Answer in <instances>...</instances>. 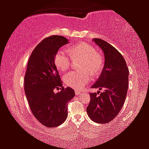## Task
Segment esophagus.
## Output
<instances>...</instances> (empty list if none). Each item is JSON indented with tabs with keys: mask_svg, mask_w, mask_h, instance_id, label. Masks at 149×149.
<instances>
[{
	"mask_svg": "<svg viewBox=\"0 0 149 149\" xmlns=\"http://www.w3.org/2000/svg\"><path fill=\"white\" fill-rule=\"evenodd\" d=\"M81 92H79V91H77V90H75V94H76V95L81 94Z\"/></svg>",
	"mask_w": 149,
	"mask_h": 149,
	"instance_id": "esophagus-1",
	"label": "esophagus"
}]
</instances>
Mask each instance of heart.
<instances>
[{
	"instance_id": "1",
	"label": "heart",
	"mask_w": 149,
	"mask_h": 149,
	"mask_svg": "<svg viewBox=\"0 0 149 149\" xmlns=\"http://www.w3.org/2000/svg\"><path fill=\"white\" fill-rule=\"evenodd\" d=\"M70 53L74 59H84L81 69L85 72L73 71L68 73L63 76V81L68 86L80 90L92 80V74L94 76L99 75L103 68L104 60L96 50L86 43H79L71 47ZM71 56L63 48L59 49L55 53L54 61L60 72H65L70 67L72 61Z\"/></svg>"
}]
</instances>
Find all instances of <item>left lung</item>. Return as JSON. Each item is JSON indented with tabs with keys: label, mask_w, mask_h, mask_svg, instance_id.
<instances>
[{
	"label": "left lung",
	"mask_w": 149,
	"mask_h": 149,
	"mask_svg": "<svg viewBox=\"0 0 149 149\" xmlns=\"http://www.w3.org/2000/svg\"><path fill=\"white\" fill-rule=\"evenodd\" d=\"M92 41L102 50L104 66L99 79L92 88L105 90L100 95L99 91L91 93L90 102L86 110L93 121L105 124L112 121L123 106L127 94L129 71L125 59L116 48L103 39L96 38Z\"/></svg>",
	"instance_id": "8db88e82"
}]
</instances>
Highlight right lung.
Returning a JSON list of instances; mask_svg holds the SVG:
<instances>
[{"mask_svg":"<svg viewBox=\"0 0 149 149\" xmlns=\"http://www.w3.org/2000/svg\"><path fill=\"white\" fill-rule=\"evenodd\" d=\"M67 38L52 35L37 45L29 59L25 75V92L33 114L48 128L56 127L68 117V103L75 96L74 90L64 88L55 66L54 57ZM54 88L61 91L53 92Z\"/></svg>","mask_w":149,"mask_h":149,"instance_id":"obj_1","label":"right lung"}]
</instances>
